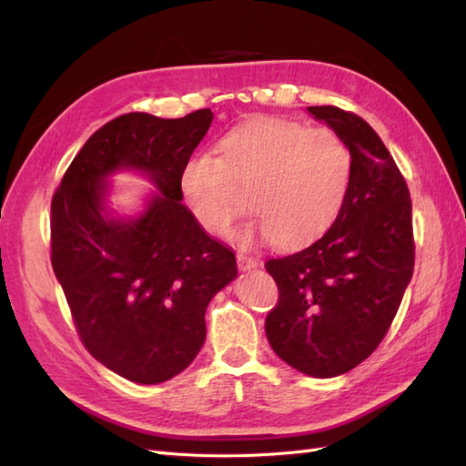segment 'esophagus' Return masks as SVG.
Instances as JSON below:
<instances>
[{
  "label": "esophagus",
  "mask_w": 466,
  "mask_h": 466,
  "mask_svg": "<svg viewBox=\"0 0 466 466\" xmlns=\"http://www.w3.org/2000/svg\"><path fill=\"white\" fill-rule=\"evenodd\" d=\"M236 260H238L240 270H252V268H256V266H260L258 258H254V256H248V254H242V252L236 254Z\"/></svg>",
  "instance_id": "34e87169"
}]
</instances>
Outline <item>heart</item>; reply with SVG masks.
Segmentation results:
<instances>
[{"instance_id":"obj_1","label":"heart","mask_w":466,"mask_h":466,"mask_svg":"<svg viewBox=\"0 0 466 466\" xmlns=\"http://www.w3.org/2000/svg\"><path fill=\"white\" fill-rule=\"evenodd\" d=\"M352 157L326 127L258 120L218 142V157L198 152L180 172L184 204L204 230L224 236L254 210L260 222L244 238L266 236L294 250L329 230L349 192Z\"/></svg>"}]
</instances>
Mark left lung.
Segmentation results:
<instances>
[{"mask_svg":"<svg viewBox=\"0 0 466 466\" xmlns=\"http://www.w3.org/2000/svg\"><path fill=\"white\" fill-rule=\"evenodd\" d=\"M349 147V192L320 240L266 270L279 304L266 336L296 370L330 379L376 350L399 312L414 270L412 202L407 180L372 127L336 106H312Z\"/></svg>","mask_w":466,"mask_h":466,"instance_id":"obj_1","label":"left lung"}]
</instances>
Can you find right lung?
<instances>
[{"instance_id": "obj_1", "label": "right lung", "mask_w": 466, "mask_h": 466, "mask_svg": "<svg viewBox=\"0 0 466 466\" xmlns=\"http://www.w3.org/2000/svg\"><path fill=\"white\" fill-rule=\"evenodd\" d=\"M214 114L176 120L132 112L90 136L52 198V266L77 336L106 369L140 384L172 379L200 352L206 306L236 274L234 252L180 202V172ZM150 173L155 197L136 221L103 216V177Z\"/></svg>"}]
</instances>
